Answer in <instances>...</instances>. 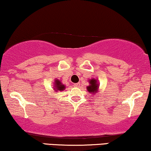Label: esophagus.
<instances>
[{
	"mask_svg": "<svg viewBox=\"0 0 151 151\" xmlns=\"http://www.w3.org/2000/svg\"><path fill=\"white\" fill-rule=\"evenodd\" d=\"M73 86H75V87H80V83H76V84H73Z\"/></svg>",
	"mask_w": 151,
	"mask_h": 151,
	"instance_id": "34e87169",
	"label": "esophagus"
}]
</instances>
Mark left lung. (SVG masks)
I'll use <instances>...</instances> for the list:
<instances>
[{"label": "left lung", "instance_id": "obj_1", "mask_svg": "<svg viewBox=\"0 0 151 151\" xmlns=\"http://www.w3.org/2000/svg\"><path fill=\"white\" fill-rule=\"evenodd\" d=\"M89 83H90V85L87 86V90L89 92L93 93H96L97 91H98V84H97L96 80H94V79L91 80Z\"/></svg>", "mask_w": 151, "mask_h": 151}]
</instances>
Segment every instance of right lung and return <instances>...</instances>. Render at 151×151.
<instances>
[{
  "label": "right lung",
  "mask_w": 151,
  "mask_h": 151,
  "mask_svg": "<svg viewBox=\"0 0 151 151\" xmlns=\"http://www.w3.org/2000/svg\"><path fill=\"white\" fill-rule=\"evenodd\" d=\"M65 86L60 82V80H55V88H56L57 91H63L65 89Z\"/></svg>",
  "instance_id": "obj_1"
}]
</instances>
